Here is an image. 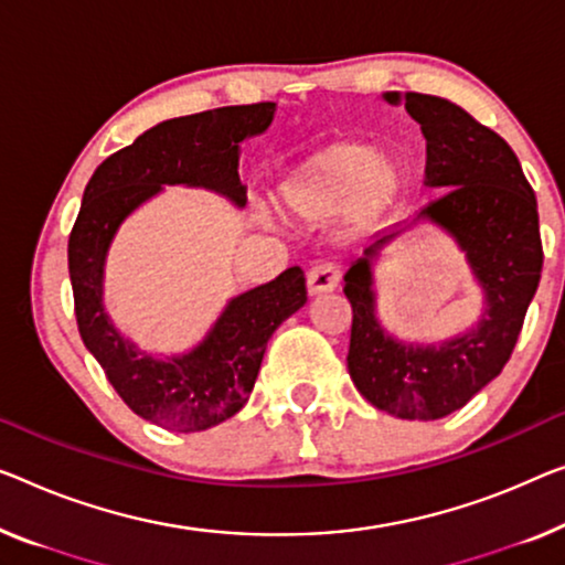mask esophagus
I'll return each mask as SVG.
<instances>
[{
    "label": "esophagus",
    "instance_id": "esophagus-1",
    "mask_svg": "<svg viewBox=\"0 0 565 565\" xmlns=\"http://www.w3.org/2000/svg\"><path fill=\"white\" fill-rule=\"evenodd\" d=\"M340 279H342V268L337 266L334 260H319V264L309 268L307 289L311 297H315V294H324V291L337 289V286H340Z\"/></svg>",
    "mask_w": 565,
    "mask_h": 565
}]
</instances>
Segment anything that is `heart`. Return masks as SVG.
Instances as JSON below:
<instances>
[{
  "instance_id": "b5f03b06",
  "label": "heart",
  "mask_w": 565,
  "mask_h": 565,
  "mask_svg": "<svg viewBox=\"0 0 565 565\" xmlns=\"http://www.w3.org/2000/svg\"><path fill=\"white\" fill-rule=\"evenodd\" d=\"M398 180L401 170L391 151L348 139L305 159L281 182L279 200L301 221H324L348 207L360 221H370L393 200Z\"/></svg>"
}]
</instances>
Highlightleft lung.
I'll return each instance as SVG.
<instances>
[{"mask_svg":"<svg viewBox=\"0 0 565 565\" xmlns=\"http://www.w3.org/2000/svg\"><path fill=\"white\" fill-rule=\"evenodd\" d=\"M398 104V94H385ZM406 111L426 137V184L441 188L418 217L451 233L484 289L477 330L439 348L395 342L375 319L370 260L393 235L375 241L344 274L352 307L348 370L355 388L385 414L434 420L467 406L502 373L523 330L543 268L537 200L515 151L498 131L451 100L406 94Z\"/></svg>","mask_w":565,"mask_h":565,"instance_id":"left-lung-1","label":"left lung"}]
</instances>
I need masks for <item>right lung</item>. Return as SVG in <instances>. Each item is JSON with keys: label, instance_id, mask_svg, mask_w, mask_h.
Returning <instances> with one entry per match:
<instances>
[{"label": "right lung", "instance_id": "add662e5", "mask_svg": "<svg viewBox=\"0 0 565 565\" xmlns=\"http://www.w3.org/2000/svg\"><path fill=\"white\" fill-rule=\"evenodd\" d=\"M274 104L223 106L157 124L100 162L83 192L67 238L81 340L134 414L170 431H205L243 408L254 391L268 337L307 301L299 266L235 297L188 355L154 360L114 330L100 305L104 260L121 221L162 184H192L246 205L241 141L268 129Z\"/></svg>", "mask_w": 565, "mask_h": 565}]
</instances>
